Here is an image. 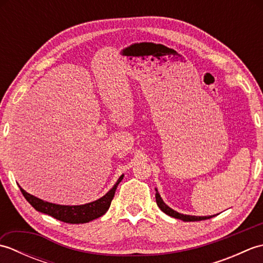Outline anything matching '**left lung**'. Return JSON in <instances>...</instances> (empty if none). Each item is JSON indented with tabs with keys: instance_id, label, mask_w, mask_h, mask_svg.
<instances>
[{
	"instance_id": "1",
	"label": "left lung",
	"mask_w": 263,
	"mask_h": 263,
	"mask_svg": "<svg viewBox=\"0 0 263 263\" xmlns=\"http://www.w3.org/2000/svg\"><path fill=\"white\" fill-rule=\"evenodd\" d=\"M157 191V190H156ZM156 202H157V205L160 208V210L165 212L166 215H168L171 217H174V218H177V219H181L183 221H199V220H204V219H209V218H212L215 217L214 216H204V217H199V216H190V215H183V214H180V212H177L175 210H173L172 208H170L168 205H167L163 199H161V197L159 195L158 191L156 192Z\"/></svg>"
}]
</instances>
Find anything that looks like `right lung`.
Listing matches in <instances>:
<instances>
[{
    "instance_id": "1",
    "label": "right lung",
    "mask_w": 263,
    "mask_h": 263,
    "mask_svg": "<svg viewBox=\"0 0 263 263\" xmlns=\"http://www.w3.org/2000/svg\"><path fill=\"white\" fill-rule=\"evenodd\" d=\"M123 176L124 175L120 176L119 180L115 183V185L111 187L104 197L93 201V202L81 205L55 204L33 197V195L27 193L25 190L21 187L20 191L24 194V197L26 198L28 202H29L37 211L52 216L55 219L68 222V224H85V222H89L96 219V218L105 215V212L109 208L111 200L114 198L117 185H119L120 182L123 180Z\"/></svg>"
}]
</instances>
